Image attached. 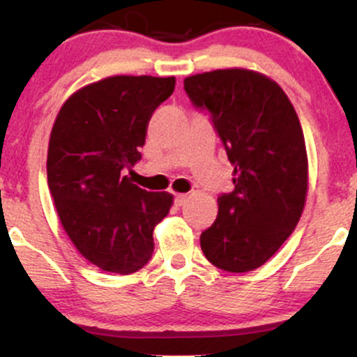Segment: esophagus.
<instances>
[{
  "label": "esophagus",
  "instance_id": "esophagus-1",
  "mask_svg": "<svg viewBox=\"0 0 357 357\" xmlns=\"http://www.w3.org/2000/svg\"><path fill=\"white\" fill-rule=\"evenodd\" d=\"M174 202H176V204H178V206H183V204L188 202V195L178 192V195H174Z\"/></svg>",
  "mask_w": 357,
  "mask_h": 357
}]
</instances>
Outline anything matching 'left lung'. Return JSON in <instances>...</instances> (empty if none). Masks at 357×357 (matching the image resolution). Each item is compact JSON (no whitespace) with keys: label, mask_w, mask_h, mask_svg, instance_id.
<instances>
[{"label":"left lung","mask_w":357,"mask_h":357,"mask_svg":"<svg viewBox=\"0 0 357 357\" xmlns=\"http://www.w3.org/2000/svg\"><path fill=\"white\" fill-rule=\"evenodd\" d=\"M196 107L211 112L233 169L235 190L218 198V216L202 233L210 264L233 273L265 264L297 227L309 190L305 139L277 82L248 68L184 79Z\"/></svg>","instance_id":"1"}]
</instances>
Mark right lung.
I'll return each mask as SVG.
<instances>
[{
    "label": "right lung",
    "instance_id": "right-lung-1",
    "mask_svg": "<svg viewBox=\"0 0 357 357\" xmlns=\"http://www.w3.org/2000/svg\"><path fill=\"white\" fill-rule=\"evenodd\" d=\"M174 85V77H107L73 92L53 122L47 178L60 223L104 272L144 267L155 225L173 206V195L142 190L126 169L141 159L149 119Z\"/></svg>",
    "mask_w": 357,
    "mask_h": 357
}]
</instances>
